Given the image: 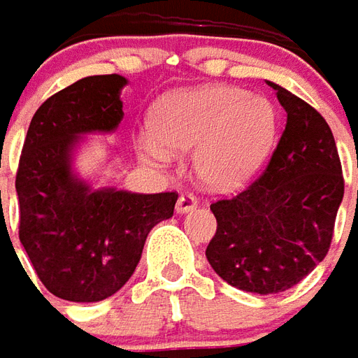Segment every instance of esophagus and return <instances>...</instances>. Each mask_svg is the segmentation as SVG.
<instances>
[{
	"instance_id": "1",
	"label": "esophagus",
	"mask_w": 358,
	"mask_h": 358,
	"mask_svg": "<svg viewBox=\"0 0 358 358\" xmlns=\"http://www.w3.org/2000/svg\"><path fill=\"white\" fill-rule=\"evenodd\" d=\"M196 207V196H193L191 193H185L177 199V213L179 215H183V213H189V210H193Z\"/></svg>"
}]
</instances>
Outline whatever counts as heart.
Here are the masks:
<instances>
[{"mask_svg": "<svg viewBox=\"0 0 358 358\" xmlns=\"http://www.w3.org/2000/svg\"><path fill=\"white\" fill-rule=\"evenodd\" d=\"M153 136L140 141L141 155L167 165L173 153L193 151L196 183L232 191L246 183L274 148L275 106L244 88L207 84L162 98L150 117Z\"/></svg>", "mask_w": 358, "mask_h": 358, "instance_id": "obj_1", "label": "heart"}]
</instances>
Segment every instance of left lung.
<instances>
[{
    "mask_svg": "<svg viewBox=\"0 0 358 358\" xmlns=\"http://www.w3.org/2000/svg\"><path fill=\"white\" fill-rule=\"evenodd\" d=\"M268 84L287 114L284 134L254 183L210 205L217 232L207 246L208 264L227 284L260 296L294 287L327 256L345 193L325 117Z\"/></svg>",
    "mask_w": 358,
    "mask_h": 358,
    "instance_id": "obj_1",
    "label": "left lung"
}]
</instances>
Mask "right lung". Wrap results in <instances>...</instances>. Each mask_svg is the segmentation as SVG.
I'll list each match as a JSON object with an SVG mask.
<instances>
[{
	"label": "right lung",
	"mask_w": 358,
	"mask_h": 358,
	"mask_svg": "<svg viewBox=\"0 0 358 358\" xmlns=\"http://www.w3.org/2000/svg\"><path fill=\"white\" fill-rule=\"evenodd\" d=\"M128 80L98 74L47 98L35 112L15 177L19 241L52 296L90 303L114 296L140 262L150 230L173 217L177 193L94 189L73 171L86 134H112Z\"/></svg>",
	"instance_id": "obj_1"
}]
</instances>
